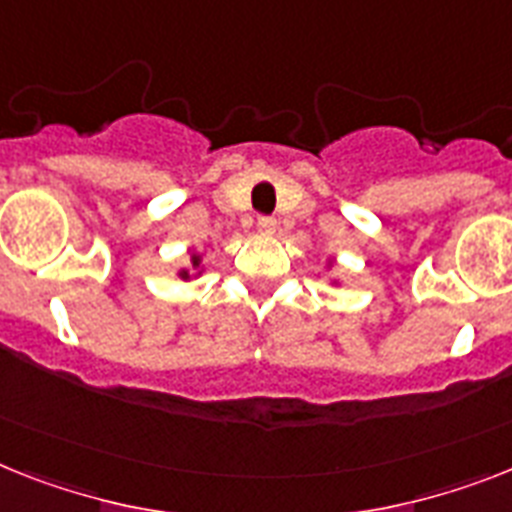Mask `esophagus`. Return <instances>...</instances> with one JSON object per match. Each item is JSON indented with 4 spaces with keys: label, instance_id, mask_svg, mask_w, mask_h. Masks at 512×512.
<instances>
[{
    "label": "esophagus",
    "instance_id": "1",
    "mask_svg": "<svg viewBox=\"0 0 512 512\" xmlns=\"http://www.w3.org/2000/svg\"><path fill=\"white\" fill-rule=\"evenodd\" d=\"M256 227H259L261 232H266V235H272V232L277 230V219H274V217H266V214H264V217H259V222H256Z\"/></svg>",
    "mask_w": 512,
    "mask_h": 512
}]
</instances>
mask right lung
<instances>
[{"mask_svg": "<svg viewBox=\"0 0 512 512\" xmlns=\"http://www.w3.org/2000/svg\"><path fill=\"white\" fill-rule=\"evenodd\" d=\"M193 266H198V256H193ZM183 277H188V274L183 272Z\"/></svg>", "mask_w": 512, "mask_h": 512, "instance_id": "1", "label": "right lung"}]
</instances>
